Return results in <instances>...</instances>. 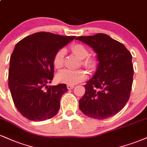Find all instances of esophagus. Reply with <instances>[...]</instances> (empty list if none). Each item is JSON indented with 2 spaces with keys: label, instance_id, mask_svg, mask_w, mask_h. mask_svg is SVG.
<instances>
[{
  "label": "esophagus",
  "instance_id": "esophagus-1",
  "mask_svg": "<svg viewBox=\"0 0 147 147\" xmlns=\"http://www.w3.org/2000/svg\"><path fill=\"white\" fill-rule=\"evenodd\" d=\"M73 88H74L73 85H67V88H68V90H71Z\"/></svg>",
  "mask_w": 147,
  "mask_h": 147
}]
</instances>
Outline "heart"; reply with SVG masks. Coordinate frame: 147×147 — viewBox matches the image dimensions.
<instances>
[{
	"label": "heart",
	"instance_id": "1",
	"mask_svg": "<svg viewBox=\"0 0 147 147\" xmlns=\"http://www.w3.org/2000/svg\"><path fill=\"white\" fill-rule=\"evenodd\" d=\"M71 51L75 55L81 59V64L88 70H93L96 66V60L95 58L87 57L88 51L86 47L81 44H75L70 47ZM65 51L61 49L58 50L54 55L53 65L57 69L61 68L63 65V57ZM87 72L83 69L76 70H63L57 75V79L61 83L68 85H75L84 81L87 78Z\"/></svg>",
	"mask_w": 147,
	"mask_h": 147
}]
</instances>
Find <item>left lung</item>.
Instances as JSON below:
<instances>
[{
    "mask_svg": "<svg viewBox=\"0 0 147 147\" xmlns=\"http://www.w3.org/2000/svg\"><path fill=\"white\" fill-rule=\"evenodd\" d=\"M91 47L99 61L79 100L84 114L103 120L116 114L128 101L133 84L132 55L123 44L104 33L76 38Z\"/></svg>",
    "mask_w": 147,
    "mask_h": 147,
    "instance_id": "1",
    "label": "left lung"
}]
</instances>
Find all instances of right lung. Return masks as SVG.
<instances>
[{
	"instance_id": "right-lung-1",
	"label": "right lung",
	"mask_w": 147,
	"mask_h": 147,
	"mask_svg": "<svg viewBox=\"0 0 147 147\" xmlns=\"http://www.w3.org/2000/svg\"><path fill=\"white\" fill-rule=\"evenodd\" d=\"M75 36L50 32L28 35L16 45L10 57L9 88L14 105L30 121H42L55 116L66 84L49 86L53 79V57Z\"/></svg>"
}]
</instances>
